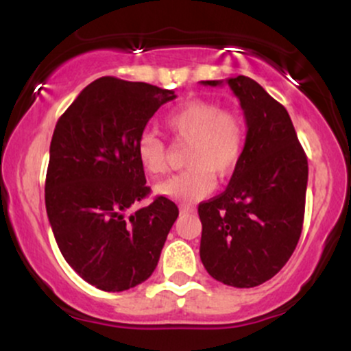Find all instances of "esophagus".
Instances as JSON below:
<instances>
[{
  "label": "esophagus",
  "instance_id": "1",
  "mask_svg": "<svg viewBox=\"0 0 351 351\" xmlns=\"http://www.w3.org/2000/svg\"><path fill=\"white\" fill-rule=\"evenodd\" d=\"M191 213H195V209L189 208V206H181L180 208V215H191Z\"/></svg>",
  "mask_w": 351,
  "mask_h": 351
}]
</instances>
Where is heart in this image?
<instances>
[{
	"label": "heart",
	"mask_w": 351,
	"mask_h": 351,
	"mask_svg": "<svg viewBox=\"0 0 351 351\" xmlns=\"http://www.w3.org/2000/svg\"><path fill=\"white\" fill-rule=\"evenodd\" d=\"M176 140L189 142L186 170L155 186L156 195L180 203H195L215 188V176L226 178L234 171L244 150L245 128L241 115L209 100H189L165 119ZM136 158L148 175L167 170V148L155 134L145 132L136 142Z\"/></svg>",
	"instance_id": "heart-1"
}]
</instances>
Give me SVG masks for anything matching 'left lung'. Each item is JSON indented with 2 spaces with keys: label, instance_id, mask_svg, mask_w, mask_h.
Segmentation results:
<instances>
[{
  "label": "left lung",
  "instance_id": "8db88e82",
  "mask_svg": "<svg viewBox=\"0 0 351 351\" xmlns=\"http://www.w3.org/2000/svg\"><path fill=\"white\" fill-rule=\"evenodd\" d=\"M247 134L228 188L198 206L199 257L213 279L249 289L272 279L300 239L308 163L289 112L256 80L226 79ZM221 86L223 80H201Z\"/></svg>",
  "mask_w": 351,
  "mask_h": 351
}]
</instances>
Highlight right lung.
<instances>
[{
	"instance_id": "add662e5",
	"label": "right lung",
	"mask_w": 351,
	"mask_h": 351,
	"mask_svg": "<svg viewBox=\"0 0 351 351\" xmlns=\"http://www.w3.org/2000/svg\"><path fill=\"white\" fill-rule=\"evenodd\" d=\"M175 92L100 77L60 115L49 148L46 211L64 259L100 291L122 292L152 276L176 204L150 195L136 142Z\"/></svg>"
}]
</instances>
